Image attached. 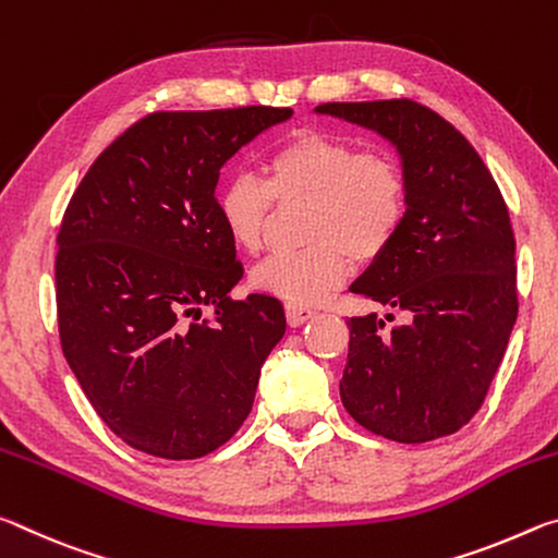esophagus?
Segmentation results:
<instances>
[{
  "instance_id": "34e87169",
  "label": "esophagus",
  "mask_w": 558,
  "mask_h": 558,
  "mask_svg": "<svg viewBox=\"0 0 558 558\" xmlns=\"http://www.w3.org/2000/svg\"><path fill=\"white\" fill-rule=\"evenodd\" d=\"M286 315H288L290 327H300V325H305L307 319L315 317V310L302 307V305H286Z\"/></svg>"
}]
</instances>
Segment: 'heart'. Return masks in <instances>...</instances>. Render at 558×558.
Here are the masks:
<instances>
[{"mask_svg":"<svg viewBox=\"0 0 558 558\" xmlns=\"http://www.w3.org/2000/svg\"><path fill=\"white\" fill-rule=\"evenodd\" d=\"M253 172L226 177L216 209L239 248L263 245L276 199L307 196L302 216L305 248L276 253L251 272V286L286 300L313 305L344 280L349 258L372 263L389 251L405 219V177L393 155L362 149L323 130H300Z\"/></svg>","mask_w":558,"mask_h":558,"instance_id":"obj_1","label":"heart"}]
</instances>
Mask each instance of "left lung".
I'll return each mask as SVG.
<instances>
[{"instance_id":"left-lung-1","label":"left lung","mask_w":558,"mask_h":558,"mask_svg":"<svg viewBox=\"0 0 558 558\" xmlns=\"http://www.w3.org/2000/svg\"><path fill=\"white\" fill-rule=\"evenodd\" d=\"M399 149L405 219L352 292L401 310L386 332L352 317L339 393L347 413L396 442L460 430L483 405L517 323L514 231L499 186L465 137L421 102H325ZM393 319V315H386Z\"/></svg>"}]
</instances>
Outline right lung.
<instances>
[{
  "label": "right lung",
  "mask_w": 558,
  "mask_h": 558,
  "mask_svg": "<svg viewBox=\"0 0 558 558\" xmlns=\"http://www.w3.org/2000/svg\"><path fill=\"white\" fill-rule=\"evenodd\" d=\"M290 116L270 106L149 112L102 149L63 214V356L102 423L147 456L194 460L223 446L286 335L276 298L229 295L243 266L216 184L243 145Z\"/></svg>",
  "instance_id": "1"
}]
</instances>
